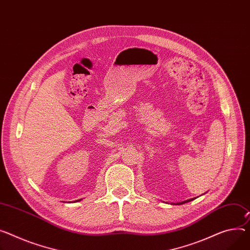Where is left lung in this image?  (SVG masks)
<instances>
[{
    "label": "left lung",
    "mask_w": 250,
    "mask_h": 250,
    "mask_svg": "<svg viewBox=\"0 0 250 250\" xmlns=\"http://www.w3.org/2000/svg\"><path fill=\"white\" fill-rule=\"evenodd\" d=\"M194 198H192V199H188V200H186V201H182V202H179V203H175V204H178V205H180V204H184V203H186V202H189V201H191V200H193Z\"/></svg>",
    "instance_id": "left-lung-1"
}]
</instances>
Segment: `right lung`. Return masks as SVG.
Wrapping results in <instances>:
<instances>
[{"label":"right lung","mask_w":250,"mask_h":250,"mask_svg":"<svg viewBox=\"0 0 250 250\" xmlns=\"http://www.w3.org/2000/svg\"><path fill=\"white\" fill-rule=\"evenodd\" d=\"M76 202H77V201H76Z\"/></svg>","instance_id":"1"}]
</instances>
